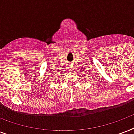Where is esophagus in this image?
Returning a JSON list of instances; mask_svg holds the SVG:
<instances>
[{
	"label": "esophagus",
	"mask_w": 134,
	"mask_h": 134,
	"mask_svg": "<svg viewBox=\"0 0 134 134\" xmlns=\"http://www.w3.org/2000/svg\"><path fill=\"white\" fill-rule=\"evenodd\" d=\"M70 67H71V69H72V65H70Z\"/></svg>",
	"instance_id": "1"
}]
</instances>
